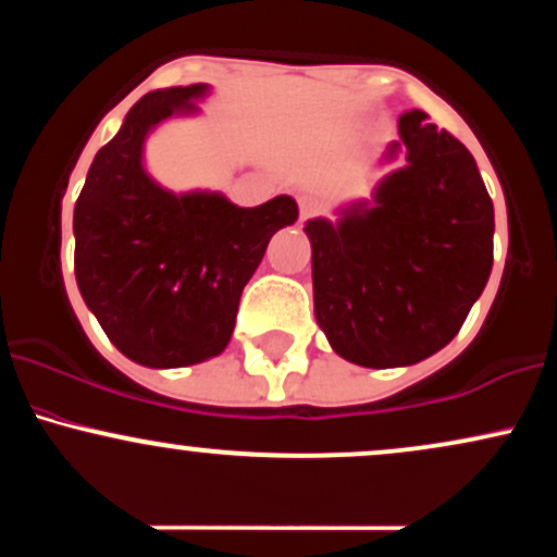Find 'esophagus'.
<instances>
[{
  "mask_svg": "<svg viewBox=\"0 0 557 557\" xmlns=\"http://www.w3.org/2000/svg\"><path fill=\"white\" fill-rule=\"evenodd\" d=\"M298 209H300V220H309L311 214H317L319 209H322V201H319L317 196H300Z\"/></svg>",
  "mask_w": 557,
  "mask_h": 557,
  "instance_id": "obj_1",
  "label": "esophagus"
}]
</instances>
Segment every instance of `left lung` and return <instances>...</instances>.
<instances>
[{"instance_id": "1", "label": "left lung", "mask_w": 557, "mask_h": 557, "mask_svg": "<svg viewBox=\"0 0 557 557\" xmlns=\"http://www.w3.org/2000/svg\"><path fill=\"white\" fill-rule=\"evenodd\" d=\"M372 196L304 225L314 317L337 356L411 367L458 335L492 272L495 209L469 149L408 110Z\"/></svg>"}]
</instances>
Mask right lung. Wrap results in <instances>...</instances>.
I'll list each match as a JSON object with an SVG mask.
<instances>
[{"label": "right lung", "mask_w": 557, "mask_h": 557, "mask_svg": "<svg viewBox=\"0 0 557 557\" xmlns=\"http://www.w3.org/2000/svg\"><path fill=\"white\" fill-rule=\"evenodd\" d=\"M212 88H157L96 151L73 214L75 280L114 348L140 367L175 369L220 356L240 293L277 230L298 220L293 196L238 207L220 190H175L146 170V140L198 117Z\"/></svg>", "instance_id": "obj_1"}]
</instances>
